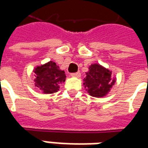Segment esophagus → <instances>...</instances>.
Instances as JSON below:
<instances>
[{
    "label": "esophagus",
    "instance_id": "34e87169",
    "mask_svg": "<svg viewBox=\"0 0 148 148\" xmlns=\"http://www.w3.org/2000/svg\"><path fill=\"white\" fill-rule=\"evenodd\" d=\"M71 77H79L81 76V73L78 71V72H76V73H72L71 74Z\"/></svg>",
    "mask_w": 148,
    "mask_h": 148
}]
</instances>
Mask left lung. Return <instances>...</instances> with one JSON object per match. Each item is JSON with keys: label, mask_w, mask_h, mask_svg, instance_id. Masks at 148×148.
<instances>
[{"label": "left lung", "mask_w": 148, "mask_h": 148, "mask_svg": "<svg viewBox=\"0 0 148 148\" xmlns=\"http://www.w3.org/2000/svg\"><path fill=\"white\" fill-rule=\"evenodd\" d=\"M114 83L115 80L112 79V73L109 70L98 64H93L89 68L83 85L91 96L100 97L108 93Z\"/></svg>", "instance_id": "8db88e82"}]
</instances>
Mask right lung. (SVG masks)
<instances>
[{
    "label": "right lung",
    "mask_w": 148,
    "mask_h": 148,
    "mask_svg": "<svg viewBox=\"0 0 148 148\" xmlns=\"http://www.w3.org/2000/svg\"><path fill=\"white\" fill-rule=\"evenodd\" d=\"M35 74H36V86L44 93L58 92L59 85L63 83L66 79L64 71L59 70L56 63L52 61L37 66L35 69Z\"/></svg>",
    "instance_id": "1"
}]
</instances>
